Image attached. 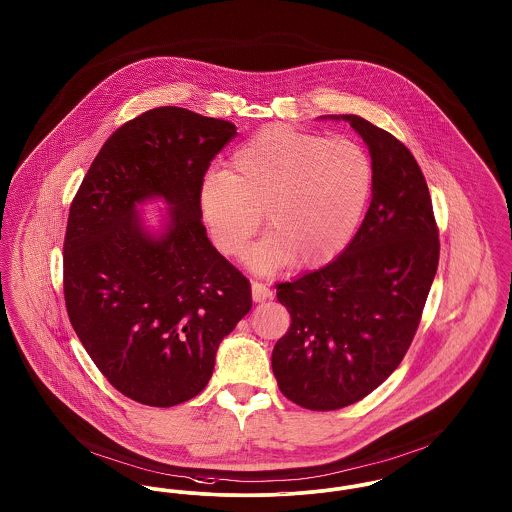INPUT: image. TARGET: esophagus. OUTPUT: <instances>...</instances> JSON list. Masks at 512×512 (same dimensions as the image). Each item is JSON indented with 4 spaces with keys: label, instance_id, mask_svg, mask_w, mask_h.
Wrapping results in <instances>:
<instances>
[{
    "label": "esophagus",
    "instance_id": "esophagus-1",
    "mask_svg": "<svg viewBox=\"0 0 512 512\" xmlns=\"http://www.w3.org/2000/svg\"><path fill=\"white\" fill-rule=\"evenodd\" d=\"M252 299H254L256 303H262V301H266V299H272V289L266 287V285L260 283V281H252Z\"/></svg>",
    "mask_w": 512,
    "mask_h": 512
}]
</instances>
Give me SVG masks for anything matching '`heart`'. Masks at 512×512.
<instances>
[{
	"label": "heart",
	"instance_id": "b5f03b06",
	"mask_svg": "<svg viewBox=\"0 0 512 512\" xmlns=\"http://www.w3.org/2000/svg\"><path fill=\"white\" fill-rule=\"evenodd\" d=\"M373 188V163L349 139L268 126L235 149L229 171L207 174L198 202L215 248L240 256L262 225L248 262L273 272L297 260L316 268L353 239Z\"/></svg>",
	"mask_w": 512,
	"mask_h": 512
}]
</instances>
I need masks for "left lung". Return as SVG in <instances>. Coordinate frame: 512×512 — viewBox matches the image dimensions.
Returning <instances> with one entry per match:
<instances>
[{
  "instance_id": "left-lung-1",
  "label": "left lung",
  "mask_w": 512,
  "mask_h": 512,
  "mask_svg": "<svg viewBox=\"0 0 512 512\" xmlns=\"http://www.w3.org/2000/svg\"><path fill=\"white\" fill-rule=\"evenodd\" d=\"M347 120L373 159V200L336 260L277 283L291 326L272 353L285 398L314 411L351 406L408 353L439 266V227L408 147L355 114Z\"/></svg>"
}]
</instances>
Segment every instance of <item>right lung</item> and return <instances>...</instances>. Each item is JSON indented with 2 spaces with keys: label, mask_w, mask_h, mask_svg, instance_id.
<instances>
[{
  "label": "right lung",
  "mask_w": 512,
  "mask_h": 512,
  "mask_svg": "<svg viewBox=\"0 0 512 512\" xmlns=\"http://www.w3.org/2000/svg\"><path fill=\"white\" fill-rule=\"evenodd\" d=\"M235 124L159 106L104 141L71 207L64 240L69 322L124 396L171 408L209 382L221 340L252 307L250 281L207 239L200 186ZM170 204L153 238L136 215Z\"/></svg>",
  "instance_id": "1"
}]
</instances>
